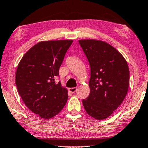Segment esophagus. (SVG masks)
I'll list each match as a JSON object with an SVG mask.
<instances>
[{
	"instance_id": "1",
	"label": "esophagus",
	"mask_w": 148,
	"mask_h": 148,
	"mask_svg": "<svg viewBox=\"0 0 148 148\" xmlns=\"http://www.w3.org/2000/svg\"><path fill=\"white\" fill-rule=\"evenodd\" d=\"M76 90H77V88H76V87H72V88H69V91H70V92H72V93L75 92L76 91Z\"/></svg>"
}]
</instances>
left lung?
Segmentation results:
<instances>
[{
    "mask_svg": "<svg viewBox=\"0 0 148 148\" xmlns=\"http://www.w3.org/2000/svg\"><path fill=\"white\" fill-rule=\"evenodd\" d=\"M90 68V94L82 99L84 110L97 120L109 117L125 99L129 86L127 61L114 47L102 40H78Z\"/></svg>",
    "mask_w": 148,
    "mask_h": 148,
    "instance_id": "1",
    "label": "left lung"
}]
</instances>
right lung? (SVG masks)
Returning a JSON list of instances; mask_svg holds the SVG:
<instances>
[{"label":"right lung","mask_w":148,"mask_h":148,"mask_svg":"<svg viewBox=\"0 0 148 148\" xmlns=\"http://www.w3.org/2000/svg\"><path fill=\"white\" fill-rule=\"evenodd\" d=\"M72 40L41 41L25 53L17 68L15 84L25 106L44 119L61 112L68 90L56 83L59 70Z\"/></svg>","instance_id":"obj_1"}]
</instances>
